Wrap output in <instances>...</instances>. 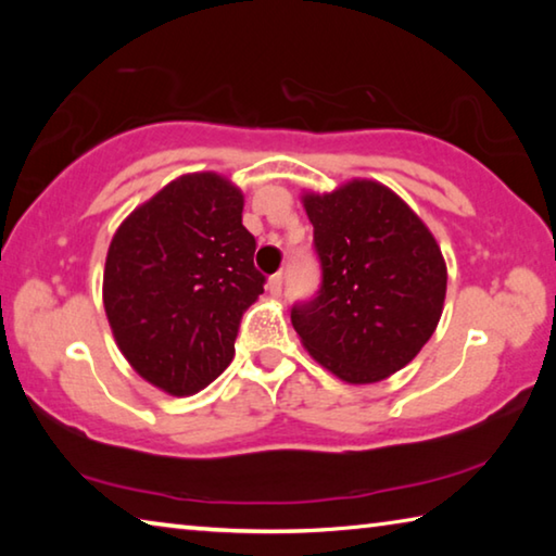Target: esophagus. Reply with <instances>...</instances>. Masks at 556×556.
I'll return each instance as SVG.
<instances>
[{"instance_id":"esophagus-1","label":"esophagus","mask_w":556,"mask_h":556,"mask_svg":"<svg viewBox=\"0 0 556 556\" xmlns=\"http://www.w3.org/2000/svg\"><path fill=\"white\" fill-rule=\"evenodd\" d=\"M281 285H285V277H281V271H277V275H271L267 279V289L271 296H279L281 294Z\"/></svg>"}]
</instances>
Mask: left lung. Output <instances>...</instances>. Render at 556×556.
<instances>
[{
    "instance_id": "1",
    "label": "left lung",
    "mask_w": 556,
    "mask_h": 556,
    "mask_svg": "<svg viewBox=\"0 0 556 556\" xmlns=\"http://www.w3.org/2000/svg\"><path fill=\"white\" fill-rule=\"evenodd\" d=\"M324 285L291 326L308 355L338 380L372 384L412 363L437 331L446 260L427 223L390 186L351 178L304 191Z\"/></svg>"
}]
</instances>
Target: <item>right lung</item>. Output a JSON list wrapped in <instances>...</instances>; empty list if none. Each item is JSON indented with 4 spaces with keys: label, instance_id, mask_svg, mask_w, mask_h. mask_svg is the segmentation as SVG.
I'll return each mask as SVG.
<instances>
[{
    "label": "right lung",
    "instance_id": "right-lung-1",
    "mask_svg": "<svg viewBox=\"0 0 556 556\" xmlns=\"http://www.w3.org/2000/svg\"><path fill=\"white\" fill-rule=\"evenodd\" d=\"M242 208L228 176L193 172L137 205L112 235L102 275L112 336L139 378L174 397L228 368L244 308L265 291Z\"/></svg>",
    "mask_w": 556,
    "mask_h": 556
}]
</instances>
